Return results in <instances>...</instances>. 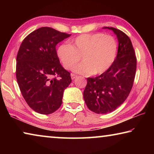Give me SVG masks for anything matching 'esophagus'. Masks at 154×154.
<instances>
[{
  "instance_id": "1",
  "label": "esophagus",
  "mask_w": 154,
  "mask_h": 154,
  "mask_svg": "<svg viewBox=\"0 0 154 154\" xmlns=\"http://www.w3.org/2000/svg\"><path fill=\"white\" fill-rule=\"evenodd\" d=\"M71 79L73 80V79H75V78L77 77V75H75V74H71Z\"/></svg>"
}]
</instances>
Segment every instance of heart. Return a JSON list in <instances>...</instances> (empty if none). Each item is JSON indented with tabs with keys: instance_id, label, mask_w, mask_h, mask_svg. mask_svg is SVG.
<instances>
[{
	"instance_id": "heart-1",
	"label": "heart",
	"mask_w": 154,
	"mask_h": 154,
	"mask_svg": "<svg viewBox=\"0 0 154 154\" xmlns=\"http://www.w3.org/2000/svg\"><path fill=\"white\" fill-rule=\"evenodd\" d=\"M118 42L113 36L103 33L83 34L62 44L57 51L62 66L71 70L81 59L73 71L83 75L102 74L113 64L118 53Z\"/></svg>"
}]
</instances>
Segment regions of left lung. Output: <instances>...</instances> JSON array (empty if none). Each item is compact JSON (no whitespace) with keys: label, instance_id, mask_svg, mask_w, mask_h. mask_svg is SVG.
Returning a JSON list of instances; mask_svg holds the SVG:
<instances>
[{"label":"left lung","instance_id":"obj_1","mask_svg":"<svg viewBox=\"0 0 154 154\" xmlns=\"http://www.w3.org/2000/svg\"><path fill=\"white\" fill-rule=\"evenodd\" d=\"M103 29L111 30L117 36L118 50L107 71L87 78L83 98L88 109L98 114L111 113L123 104L132 90L137 70V58L128 36L113 27Z\"/></svg>","mask_w":154,"mask_h":154}]
</instances>
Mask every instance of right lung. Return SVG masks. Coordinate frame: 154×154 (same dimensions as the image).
<instances>
[{"label":"right lung","mask_w":154,"mask_h":154,"mask_svg":"<svg viewBox=\"0 0 154 154\" xmlns=\"http://www.w3.org/2000/svg\"><path fill=\"white\" fill-rule=\"evenodd\" d=\"M71 36L49 27L29 34L20 47L16 59V78L28 106L48 115L60 108L64 91L71 83L57 55L56 46Z\"/></svg>","instance_id":"add662e5"}]
</instances>
